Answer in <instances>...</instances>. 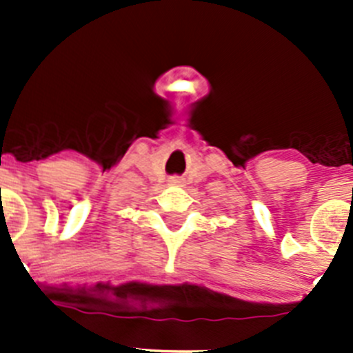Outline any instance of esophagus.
<instances>
[{
	"label": "esophagus",
	"mask_w": 353,
	"mask_h": 353,
	"mask_svg": "<svg viewBox=\"0 0 353 353\" xmlns=\"http://www.w3.org/2000/svg\"><path fill=\"white\" fill-rule=\"evenodd\" d=\"M171 182H173V183H179L180 180H179V179H171Z\"/></svg>",
	"instance_id": "1"
}]
</instances>
